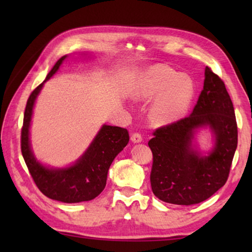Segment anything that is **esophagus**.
I'll list each match as a JSON object with an SVG mask.
<instances>
[{"label": "esophagus", "instance_id": "34e87169", "mask_svg": "<svg viewBox=\"0 0 252 252\" xmlns=\"http://www.w3.org/2000/svg\"><path fill=\"white\" fill-rule=\"evenodd\" d=\"M131 140H132V142L139 143L142 141V135L140 134L139 132H134V133H132V135H131Z\"/></svg>", "mask_w": 252, "mask_h": 252}]
</instances>
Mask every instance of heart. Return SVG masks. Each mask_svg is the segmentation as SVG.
Instances as JSON below:
<instances>
[{"label": "heart", "mask_w": 252, "mask_h": 252, "mask_svg": "<svg viewBox=\"0 0 252 252\" xmlns=\"http://www.w3.org/2000/svg\"><path fill=\"white\" fill-rule=\"evenodd\" d=\"M133 94L140 100L158 96L151 119L156 125H167L186 113L193 97V84L187 75L179 74L168 66L157 65L140 76Z\"/></svg>", "instance_id": "heart-1"}]
</instances>
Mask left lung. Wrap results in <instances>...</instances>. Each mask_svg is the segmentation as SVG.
<instances>
[{
    "label": "left lung",
    "instance_id": "obj_1",
    "mask_svg": "<svg viewBox=\"0 0 252 252\" xmlns=\"http://www.w3.org/2000/svg\"><path fill=\"white\" fill-rule=\"evenodd\" d=\"M192 113L153 131L148 142L153 156L150 182L156 197L168 203L190 206L216 193L228 180L238 144L232 101L223 81L210 67ZM209 125L216 147L208 157L192 149L194 130Z\"/></svg>",
    "mask_w": 252,
    "mask_h": 252
}]
</instances>
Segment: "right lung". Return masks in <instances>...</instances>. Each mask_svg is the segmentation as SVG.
Here are the masks:
<instances>
[{"label": "right lung", "instance_id": "right-lung-1", "mask_svg": "<svg viewBox=\"0 0 252 252\" xmlns=\"http://www.w3.org/2000/svg\"><path fill=\"white\" fill-rule=\"evenodd\" d=\"M64 59L65 57H62L55 63L45 81L59 70ZM43 83L32 91L25 106L21 130V151L24 161L36 187L48 198L65 203L89 201L103 191L110 165L118 153L129 142V132L120 126H103L87 152L72 167L65 169L43 167L32 155L29 141V127L34 101Z\"/></svg>", "mask_w": 252, "mask_h": 252}]
</instances>
